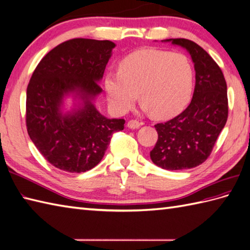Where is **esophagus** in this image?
<instances>
[{
	"mask_svg": "<svg viewBox=\"0 0 250 250\" xmlns=\"http://www.w3.org/2000/svg\"><path fill=\"white\" fill-rule=\"evenodd\" d=\"M142 125L143 123H139L138 120L132 119V120H129V123H127V127H130V129H138Z\"/></svg>",
	"mask_w": 250,
	"mask_h": 250,
	"instance_id": "esophagus-1",
	"label": "esophagus"
}]
</instances>
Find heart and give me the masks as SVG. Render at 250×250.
<instances>
[{
	"label": "heart",
	"mask_w": 250,
	"mask_h": 250,
	"mask_svg": "<svg viewBox=\"0 0 250 250\" xmlns=\"http://www.w3.org/2000/svg\"><path fill=\"white\" fill-rule=\"evenodd\" d=\"M105 90L115 111L125 113L139 98L158 118L179 114L188 103L194 87V68L188 56L144 49L126 55L119 72L106 75Z\"/></svg>",
	"instance_id": "b5f03b06"
}]
</instances>
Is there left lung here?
<instances>
[{"mask_svg":"<svg viewBox=\"0 0 250 250\" xmlns=\"http://www.w3.org/2000/svg\"><path fill=\"white\" fill-rule=\"evenodd\" d=\"M187 49L195 63L196 85L189 105L175 118L156 124L158 142L150 158L167 170L204 163L228 119L227 83L222 69L199 44L184 38L166 39Z\"/></svg>","mask_w":250,"mask_h":250,"instance_id":"8db88e82","label":"left lung"}]
</instances>
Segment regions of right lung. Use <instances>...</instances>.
I'll return each mask as SVG.
<instances>
[{"label": "right lung", "mask_w": 250, "mask_h": 250, "mask_svg": "<svg viewBox=\"0 0 250 250\" xmlns=\"http://www.w3.org/2000/svg\"><path fill=\"white\" fill-rule=\"evenodd\" d=\"M115 43L74 38L46 53L26 89L25 123L32 142L51 165L68 172H85L100 163L112 135L123 131L125 119H107L91 99L102 91L103 77ZM79 91L84 107L63 116V94Z\"/></svg>", "instance_id": "right-lung-1"}]
</instances>
